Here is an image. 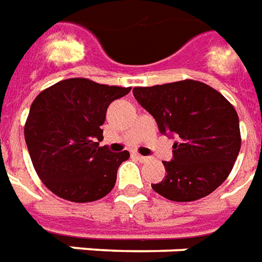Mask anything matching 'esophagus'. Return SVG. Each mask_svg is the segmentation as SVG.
<instances>
[{
  "label": "esophagus",
  "mask_w": 262,
  "mask_h": 262,
  "mask_svg": "<svg viewBox=\"0 0 262 262\" xmlns=\"http://www.w3.org/2000/svg\"><path fill=\"white\" fill-rule=\"evenodd\" d=\"M133 157L139 160V161H142V163H146V161H148V157H146V156H142V154H139V153L133 154Z\"/></svg>",
  "instance_id": "obj_1"
}]
</instances>
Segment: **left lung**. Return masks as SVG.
<instances>
[{
  "instance_id": "left-lung-1",
  "label": "left lung",
  "mask_w": 262,
  "mask_h": 262,
  "mask_svg": "<svg viewBox=\"0 0 262 262\" xmlns=\"http://www.w3.org/2000/svg\"><path fill=\"white\" fill-rule=\"evenodd\" d=\"M136 101L153 116L163 135L176 136L172 160L163 161L167 176L151 188L174 202H192L222 185L240 146L236 109L212 86L184 80L135 86Z\"/></svg>"
}]
</instances>
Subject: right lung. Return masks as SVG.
Masks as SVG:
<instances>
[{
    "label": "right lung",
    "mask_w": 262,
    "mask_h": 262,
    "mask_svg": "<svg viewBox=\"0 0 262 262\" xmlns=\"http://www.w3.org/2000/svg\"><path fill=\"white\" fill-rule=\"evenodd\" d=\"M130 86L69 78L43 90L32 102L25 142L43 184L57 196L77 203L108 195L119 165L129 151L99 147L109 103L125 97Z\"/></svg>",
    "instance_id": "right-lung-1"
}]
</instances>
